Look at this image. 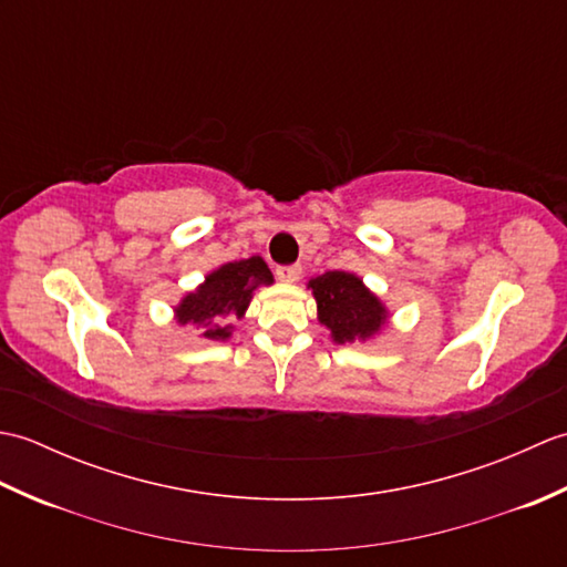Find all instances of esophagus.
Here are the masks:
<instances>
[{
	"label": "esophagus",
	"instance_id": "34e87169",
	"mask_svg": "<svg viewBox=\"0 0 567 567\" xmlns=\"http://www.w3.org/2000/svg\"><path fill=\"white\" fill-rule=\"evenodd\" d=\"M275 275L280 277L282 282H297L299 275H302V268H299V265H277Z\"/></svg>",
	"mask_w": 567,
	"mask_h": 567
}]
</instances>
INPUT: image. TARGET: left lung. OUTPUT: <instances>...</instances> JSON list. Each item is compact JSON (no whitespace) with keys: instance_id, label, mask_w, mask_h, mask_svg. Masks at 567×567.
<instances>
[{"instance_id":"left-lung-1","label":"left lung","mask_w":567,"mask_h":567,"mask_svg":"<svg viewBox=\"0 0 567 567\" xmlns=\"http://www.w3.org/2000/svg\"><path fill=\"white\" fill-rule=\"evenodd\" d=\"M319 307V321L331 329L333 341L346 343L368 339L384 321V309L375 295H370L360 277L331 270L309 282Z\"/></svg>"}]
</instances>
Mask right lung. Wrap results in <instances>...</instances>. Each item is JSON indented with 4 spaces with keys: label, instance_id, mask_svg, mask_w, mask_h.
I'll return each instance as SVG.
<instances>
[{
    "label": "right lung",
    "instance_id": "1",
    "mask_svg": "<svg viewBox=\"0 0 567 567\" xmlns=\"http://www.w3.org/2000/svg\"><path fill=\"white\" fill-rule=\"evenodd\" d=\"M272 275L262 258L226 262L207 277L197 292H192L177 307L179 323H202L204 339H226V319H240L258 285H270Z\"/></svg>",
    "mask_w": 567,
    "mask_h": 567
}]
</instances>
